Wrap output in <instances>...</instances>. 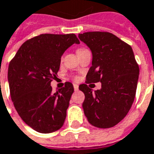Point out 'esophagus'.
<instances>
[{
	"label": "esophagus",
	"instance_id": "obj_1",
	"mask_svg": "<svg viewBox=\"0 0 154 154\" xmlns=\"http://www.w3.org/2000/svg\"><path fill=\"white\" fill-rule=\"evenodd\" d=\"M73 87L75 91H78V85H77V84H73Z\"/></svg>",
	"mask_w": 154,
	"mask_h": 154
}]
</instances>
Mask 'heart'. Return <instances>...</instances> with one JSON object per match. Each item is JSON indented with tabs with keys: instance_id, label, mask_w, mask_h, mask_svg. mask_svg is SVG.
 I'll list each match as a JSON object with an SVG mask.
<instances>
[{
	"instance_id": "1",
	"label": "heart",
	"mask_w": 154,
	"mask_h": 154,
	"mask_svg": "<svg viewBox=\"0 0 154 154\" xmlns=\"http://www.w3.org/2000/svg\"><path fill=\"white\" fill-rule=\"evenodd\" d=\"M83 50H85V49H80V50H78V51H83Z\"/></svg>"
}]
</instances>
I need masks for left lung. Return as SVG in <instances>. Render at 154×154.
<instances>
[{"mask_svg": "<svg viewBox=\"0 0 154 154\" xmlns=\"http://www.w3.org/2000/svg\"><path fill=\"white\" fill-rule=\"evenodd\" d=\"M78 37L92 53L86 82H101V89L94 91L86 84L79 86L85 94V116L92 126L112 127L126 117L135 100L140 68L134 52L131 45L107 32H88Z\"/></svg>", "mask_w": 154, "mask_h": 154, "instance_id": "obj_1", "label": "left lung"}]
</instances>
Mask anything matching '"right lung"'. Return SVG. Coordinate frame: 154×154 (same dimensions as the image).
<instances>
[{
	"label": "right lung",
	"mask_w": 154,
	"mask_h": 154,
	"mask_svg": "<svg viewBox=\"0 0 154 154\" xmlns=\"http://www.w3.org/2000/svg\"><path fill=\"white\" fill-rule=\"evenodd\" d=\"M80 42L75 34H42L23 44L8 68L14 106L20 118L40 133H51L64 123L74 91L71 82L52 92L51 82L60 69L61 57Z\"/></svg>",
	"instance_id": "right-lung-1"
}]
</instances>
